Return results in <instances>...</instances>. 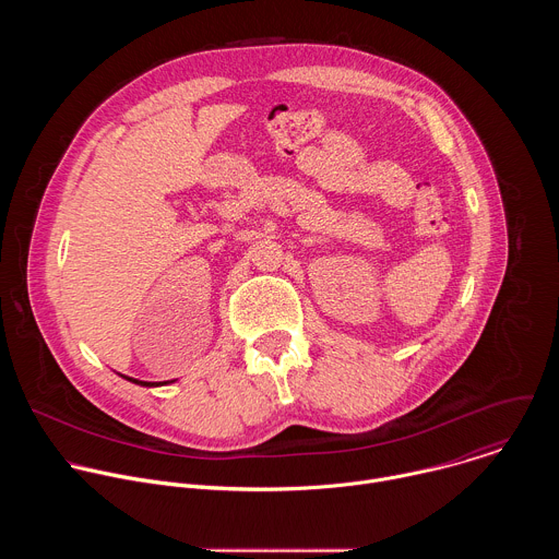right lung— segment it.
Wrapping results in <instances>:
<instances>
[{
    "instance_id": "1",
    "label": "right lung",
    "mask_w": 559,
    "mask_h": 559,
    "mask_svg": "<svg viewBox=\"0 0 559 559\" xmlns=\"http://www.w3.org/2000/svg\"><path fill=\"white\" fill-rule=\"evenodd\" d=\"M121 378H126V380H130V382H134V384H139V386H162V384H168V382H147V380H136V378H130V376H123V373H119ZM175 382V380H173Z\"/></svg>"
}]
</instances>
